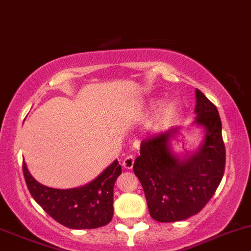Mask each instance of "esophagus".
I'll return each mask as SVG.
<instances>
[{"instance_id": "1", "label": "esophagus", "mask_w": 251, "mask_h": 251, "mask_svg": "<svg viewBox=\"0 0 251 251\" xmlns=\"http://www.w3.org/2000/svg\"><path fill=\"white\" fill-rule=\"evenodd\" d=\"M134 155H132V153H130V155H127L124 158L123 161V166L126 168V169H132V167H133V163H134Z\"/></svg>"}]
</instances>
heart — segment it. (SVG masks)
I'll list each match as a JSON object with an SVG mask.
<instances>
[{"instance_id":"1","label":"heart","mask_w":251,"mask_h":251,"mask_svg":"<svg viewBox=\"0 0 251 251\" xmlns=\"http://www.w3.org/2000/svg\"><path fill=\"white\" fill-rule=\"evenodd\" d=\"M175 106H173V104H169V106H167L166 108L162 109V112L159 113L158 115H157V123L158 124H164V123H168L170 119H172L173 117H174L175 114Z\"/></svg>"}]
</instances>
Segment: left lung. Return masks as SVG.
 Segmentation results:
<instances>
[{"label":"left lung","mask_w":251,"mask_h":251,"mask_svg":"<svg viewBox=\"0 0 251 251\" xmlns=\"http://www.w3.org/2000/svg\"><path fill=\"white\" fill-rule=\"evenodd\" d=\"M197 93L198 125L205 128L201 147L181 161L170 150L178 128L153 134L140 143L133 172L142 183L152 219L161 223L184 220L199 213L218 188L225 170V145L218 109Z\"/></svg>","instance_id":"1"}]
</instances>
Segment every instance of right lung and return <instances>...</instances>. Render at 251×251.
Returning <instances> with one entry per match:
<instances>
[{"label":"right lung","instance_id":"right-lung-1","mask_svg":"<svg viewBox=\"0 0 251 251\" xmlns=\"http://www.w3.org/2000/svg\"><path fill=\"white\" fill-rule=\"evenodd\" d=\"M25 181L29 193L43 210L56 222L70 228L104 226L113 218V188L121 174L118 159L94 181L71 189L50 188L35 181L23 163Z\"/></svg>","mask_w":251,"mask_h":251}]
</instances>
